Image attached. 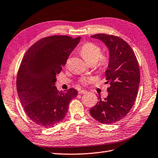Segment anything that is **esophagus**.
Instances as JSON below:
<instances>
[{"label": "esophagus", "instance_id": "34e87169", "mask_svg": "<svg viewBox=\"0 0 158 158\" xmlns=\"http://www.w3.org/2000/svg\"><path fill=\"white\" fill-rule=\"evenodd\" d=\"M87 92H88V91L86 90H80L78 91V93L80 94H86V93H87Z\"/></svg>", "mask_w": 158, "mask_h": 158}]
</instances>
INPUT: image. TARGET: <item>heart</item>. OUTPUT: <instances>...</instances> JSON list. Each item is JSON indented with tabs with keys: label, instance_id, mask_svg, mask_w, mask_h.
Instances as JSON below:
<instances>
[{
	"label": "heart",
	"instance_id": "obj_1",
	"mask_svg": "<svg viewBox=\"0 0 158 158\" xmlns=\"http://www.w3.org/2000/svg\"><path fill=\"white\" fill-rule=\"evenodd\" d=\"M80 53L83 59L89 64H96L100 70L104 71L108 68L110 64V56L106 53H101V48L97 44L92 42H86L82 45L80 49ZM69 60L66 61V65L68 64ZM93 80L91 77L82 76L79 79V82L83 85H86Z\"/></svg>",
	"mask_w": 158,
	"mask_h": 158
}]
</instances>
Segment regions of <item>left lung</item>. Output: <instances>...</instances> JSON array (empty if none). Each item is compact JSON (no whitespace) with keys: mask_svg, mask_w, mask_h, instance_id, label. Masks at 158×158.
Wrapping results in <instances>:
<instances>
[{"mask_svg":"<svg viewBox=\"0 0 158 158\" xmlns=\"http://www.w3.org/2000/svg\"><path fill=\"white\" fill-rule=\"evenodd\" d=\"M108 47L110 64L105 71L109 94L90 110L91 116L103 124H113L123 118L133 107L140 82V71L132 48L122 38L105 33L91 36Z\"/></svg>","mask_w":158,"mask_h":158,"instance_id":"obj_1","label":"left lung"}]
</instances>
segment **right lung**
<instances>
[{"mask_svg": "<svg viewBox=\"0 0 158 158\" xmlns=\"http://www.w3.org/2000/svg\"><path fill=\"white\" fill-rule=\"evenodd\" d=\"M80 40V37L67 35L44 37L31 46L21 61L17 77L19 97L26 114L42 127L62 121L78 94L74 88L59 92L55 82Z\"/></svg>", "mask_w": 158, "mask_h": 158, "instance_id": "1", "label": "right lung"}]
</instances>
